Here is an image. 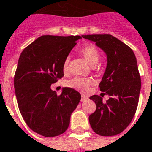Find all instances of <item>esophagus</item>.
I'll use <instances>...</instances> for the list:
<instances>
[{
	"label": "esophagus",
	"mask_w": 152,
	"mask_h": 152,
	"mask_svg": "<svg viewBox=\"0 0 152 152\" xmlns=\"http://www.w3.org/2000/svg\"><path fill=\"white\" fill-rule=\"evenodd\" d=\"M87 96H82V98H81V101H85V100H87Z\"/></svg>",
	"instance_id": "esophagus-1"
}]
</instances>
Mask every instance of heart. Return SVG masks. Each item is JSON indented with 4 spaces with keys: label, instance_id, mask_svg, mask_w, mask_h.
<instances>
[{
    "label": "heart",
    "instance_id": "1",
    "mask_svg": "<svg viewBox=\"0 0 152 152\" xmlns=\"http://www.w3.org/2000/svg\"><path fill=\"white\" fill-rule=\"evenodd\" d=\"M80 55L84 59L87 61L91 66H95L98 64L100 58V53L98 48L92 44H89L85 45L79 50ZM69 61L70 59L67 56L63 62V71L67 73L69 69ZM91 84V80L89 78H84V77H75L70 81H69L68 87L74 88V89L86 92L89 89V87Z\"/></svg>",
    "mask_w": 152,
    "mask_h": 152
}]
</instances>
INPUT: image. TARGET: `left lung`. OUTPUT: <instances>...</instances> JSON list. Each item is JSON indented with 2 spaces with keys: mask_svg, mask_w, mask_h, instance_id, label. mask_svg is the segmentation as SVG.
Listing matches in <instances>:
<instances>
[{
  "mask_svg": "<svg viewBox=\"0 0 152 152\" xmlns=\"http://www.w3.org/2000/svg\"><path fill=\"white\" fill-rule=\"evenodd\" d=\"M83 37L96 42L108 58L99 89L109 96L106 103L97 95L91 96L96 110L89 116L94 132L101 136L120 134L131 122L138 107L141 77L137 60L130 48L111 35H87Z\"/></svg>",
  "mask_w": 152,
  "mask_h": 152,
  "instance_id": "obj_1",
  "label": "left lung"
}]
</instances>
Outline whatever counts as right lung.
Instances as JSON below:
<instances>
[{
	"mask_svg": "<svg viewBox=\"0 0 152 152\" xmlns=\"http://www.w3.org/2000/svg\"><path fill=\"white\" fill-rule=\"evenodd\" d=\"M79 35H42L20 55L14 88L22 117L30 129L44 137H55L68 129L71 113L81 99L70 87L61 95L51 85L64 76L63 62Z\"/></svg>",
	"mask_w": 152,
	"mask_h": 152,
	"instance_id": "right-lung-1",
	"label": "right lung"
}]
</instances>
